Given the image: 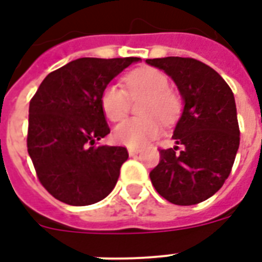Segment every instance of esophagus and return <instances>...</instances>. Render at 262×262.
Returning <instances> with one entry per match:
<instances>
[{"mask_svg": "<svg viewBox=\"0 0 262 262\" xmlns=\"http://www.w3.org/2000/svg\"><path fill=\"white\" fill-rule=\"evenodd\" d=\"M127 152H129V156H136L139 155L140 152H141V149H140V148H129Z\"/></svg>", "mask_w": 262, "mask_h": 262, "instance_id": "obj_1", "label": "esophagus"}]
</instances>
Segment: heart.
Wrapping results in <instances>:
<instances>
[{
	"label": "heart",
	"mask_w": 262,
	"mask_h": 262,
	"mask_svg": "<svg viewBox=\"0 0 262 262\" xmlns=\"http://www.w3.org/2000/svg\"><path fill=\"white\" fill-rule=\"evenodd\" d=\"M126 91L118 84H108L102 92L103 113L113 122L126 117L130 98L147 96L141 107L144 118L126 119L113 130L115 143L130 148H141L159 137L163 123L174 122L181 111L178 96L170 91V80L155 68H139L125 76Z\"/></svg>",
	"instance_id": "heart-1"
}]
</instances>
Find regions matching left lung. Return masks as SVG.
I'll return each mask as SVG.
<instances>
[{"instance_id": "left-lung-1", "label": "left lung", "mask_w": 262, "mask_h": 262, "mask_svg": "<svg viewBox=\"0 0 262 262\" xmlns=\"http://www.w3.org/2000/svg\"><path fill=\"white\" fill-rule=\"evenodd\" d=\"M145 62L170 76L183 100L175 125L174 148L160 149L152 185L175 205H194L212 197L231 172L239 148L234 94L211 67L193 58L166 57ZM184 148L179 152L178 145Z\"/></svg>"}]
</instances>
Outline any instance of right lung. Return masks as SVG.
Returning a JSON list of instances; mask_svg holds the SVG:
<instances>
[{
	"instance_id": "add662e5",
	"label": "right lung",
	"mask_w": 262,
	"mask_h": 262,
	"mask_svg": "<svg viewBox=\"0 0 262 262\" xmlns=\"http://www.w3.org/2000/svg\"><path fill=\"white\" fill-rule=\"evenodd\" d=\"M126 58H79L51 72L30 102L27 147L38 178L59 201L91 205L110 194L129 158L125 147H96L110 133L103 90L129 65Z\"/></svg>"
}]
</instances>
